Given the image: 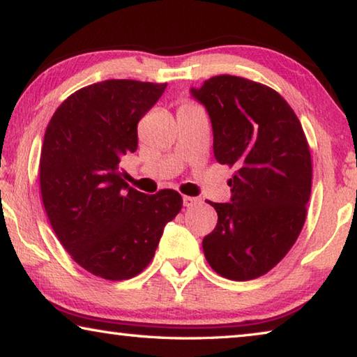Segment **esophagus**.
Listing matches in <instances>:
<instances>
[{"label": "esophagus", "instance_id": "1", "mask_svg": "<svg viewBox=\"0 0 357 357\" xmlns=\"http://www.w3.org/2000/svg\"><path fill=\"white\" fill-rule=\"evenodd\" d=\"M183 203L185 208H192L195 206V204H200L202 200L200 198H195V197H183Z\"/></svg>", "mask_w": 357, "mask_h": 357}]
</instances>
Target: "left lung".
<instances>
[{"label":"left lung","mask_w":357,"mask_h":357,"mask_svg":"<svg viewBox=\"0 0 357 357\" xmlns=\"http://www.w3.org/2000/svg\"><path fill=\"white\" fill-rule=\"evenodd\" d=\"M192 98L206 108L214 155L234 165L229 203H213L219 220L203 239L217 274L252 280L268 273L298 239L312 190V159L293 108L274 89L233 75H217Z\"/></svg>","instance_id":"1"}]
</instances>
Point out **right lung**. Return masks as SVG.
Listing matches in <instances>:
<instances>
[{
  "label": "right lung",
  "mask_w": 357,
  "mask_h": 357,
  "mask_svg": "<svg viewBox=\"0 0 357 357\" xmlns=\"http://www.w3.org/2000/svg\"><path fill=\"white\" fill-rule=\"evenodd\" d=\"M167 83L105 80L69 96L47 126L39 181L59 243L94 275L135 277L153 259L165 225L183 208L178 192L146 195L119 164L138 146L137 124Z\"/></svg>",
  "instance_id": "right-lung-1"
}]
</instances>
